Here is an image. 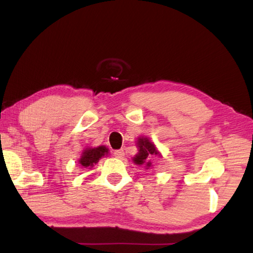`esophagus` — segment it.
Wrapping results in <instances>:
<instances>
[{
	"mask_svg": "<svg viewBox=\"0 0 253 253\" xmlns=\"http://www.w3.org/2000/svg\"><path fill=\"white\" fill-rule=\"evenodd\" d=\"M113 154H114L115 158L122 159L124 157V151H123V150H115V151L113 152Z\"/></svg>",
	"mask_w": 253,
	"mask_h": 253,
	"instance_id": "34e87169",
	"label": "esophagus"
}]
</instances>
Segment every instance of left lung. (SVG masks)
Instances as JSON below:
<instances>
[{
  "label": "left lung",
  "mask_w": 253,
  "mask_h": 253,
  "mask_svg": "<svg viewBox=\"0 0 253 253\" xmlns=\"http://www.w3.org/2000/svg\"><path fill=\"white\" fill-rule=\"evenodd\" d=\"M137 147L139 152L136 154V157H133V163L137 165H146L147 169L151 168L152 157L159 155L154 143L150 141L147 137H139L137 140Z\"/></svg>",
  "instance_id": "left-lung-1"
}]
</instances>
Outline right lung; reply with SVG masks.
<instances>
[{
  "label": "right lung",
  "instance_id": "add662e5",
  "mask_svg": "<svg viewBox=\"0 0 253 253\" xmlns=\"http://www.w3.org/2000/svg\"><path fill=\"white\" fill-rule=\"evenodd\" d=\"M109 149L105 146H100L98 148H87L82 154V158L79 159V164L83 168H92L94 164L99 162V160L107 155Z\"/></svg>",
  "mask_w": 253,
  "mask_h": 253
}]
</instances>
